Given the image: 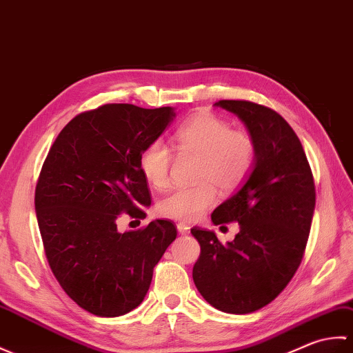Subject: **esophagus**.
Returning <instances> with one entry per match:
<instances>
[{
	"label": "esophagus",
	"mask_w": 353,
	"mask_h": 353,
	"mask_svg": "<svg viewBox=\"0 0 353 353\" xmlns=\"http://www.w3.org/2000/svg\"><path fill=\"white\" fill-rule=\"evenodd\" d=\"M176 230H178L179 234H181V236H187V234L190 232V226L185 225V223H178Z\"/></svg>",
	"instance_id": "obj_1"
}]
</instances>
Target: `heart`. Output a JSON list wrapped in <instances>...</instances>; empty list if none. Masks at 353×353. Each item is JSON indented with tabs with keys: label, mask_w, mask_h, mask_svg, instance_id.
Listing matches in <instances>:
<instances>
[{
	"label": "heart",
	"mask_w": 353,
	"mask_h": 353,
	"mask_svg": "<svg viewBox=\"0 0 353 353\" xmlns=\"http://www.w3.org/2000/svg\"><path fill=\"white\" fill-rule=\"evenodd\" d=\"M179 152L199 155L194 185H179L163 194L157 210L163 217L194 222L213 205L219 189L234 190L248 178L255 161V143L246 132L232 131L231 125L213 114H201L183 123L174 134ZM172 151L161 139L148 143L139 157L146 181L155 189L169 184Z\"/></svg>",
	"instance_id": "heart-1"
}]
</instances>
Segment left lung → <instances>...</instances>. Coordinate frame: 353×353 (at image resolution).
<instances>
[{"label": "left lung", "mask_w": 353, "mask_h": 353, "mask_svg": "<svg viewBox=\"0 0 353 353\" xmlns=\"http://www.w3.org/2000/svg\"><path fill=\"white\" fill-rule=\"evenodd\" d=\"M255 143L252 170L219 205L211 222H239L222 245L214 231L192 228L201 255L193 281L211 307L249 314L270 303L293 278L307 246L316 207L314 179L299 137L283 116L249 101H219Z\"/></svg>", "instance_id": "obj_1"}]
</instances>
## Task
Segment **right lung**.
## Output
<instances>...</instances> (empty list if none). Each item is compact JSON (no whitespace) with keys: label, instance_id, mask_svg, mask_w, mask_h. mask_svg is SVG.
Returning a JSON list of instances; mask_svg holds the SVG:
<instances>
[{"label":"right lung","instance_id":"add662e5","mask_svg":"<svg viewBox=\"0 0 353 353\" xmlns=\"http://www.w3.org/2000/svg\"><path fill=\"white\" fill-rule=\"evenodd\" d=\"M175 116L174 107L107 104L75 116L46 155L34 196L45 254L61 288L92 314L139 307L176 239L163 219L127 232L116 223L123 211L145 217L151 194L139 157Z\"/></svg>","mask_w":353,"mask_h":353}]
</instances>
